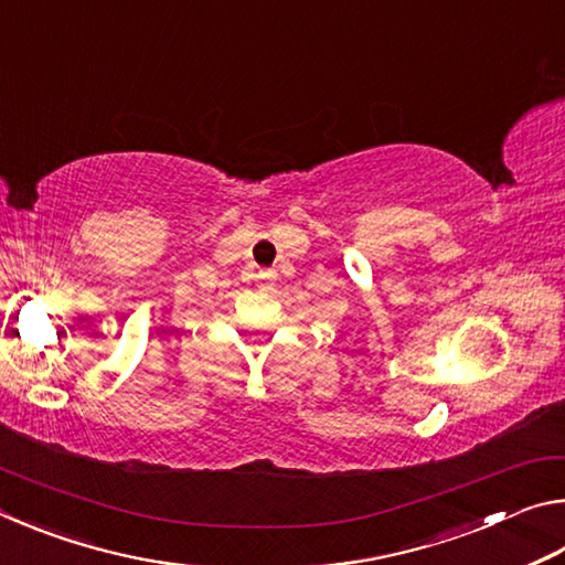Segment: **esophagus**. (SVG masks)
Listing matches in <instances>:
<instances>
[{
  "instance_id": "1",
  "label": "esophagus",
  "mask_w": 565,
  "mask_h": 565,
  "mask_svg": "<svg viewBox=\"0 0 565 565\" xmlns=\"http://www.w3.org/2000/svg\"><path fill=\"white\" fill-rule=\"evenodd\" d=\"M259 276H264V279H266V276H269V274H266V271H262V274H259Z\"/></svg>"
}]
</instances>
